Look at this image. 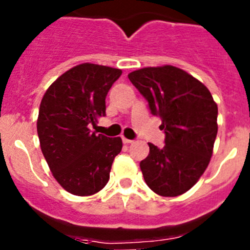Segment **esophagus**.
<instances>
[{
    "label": "esophagus",
    "instance_id": "1",
    "mask_svg": "<svg viewBox=\"0 0 250 250\" xmlns=\"http://www.w3.org/2000/svg\"><path fill=\"white\" fill-rule=\"evenodd\" d=\"M121 139H123L124 144H131V143H132V140H130V139H126V138H124V136Z\"/></svg>",
    "mask_w": 250,
    "mask_h": 250
}]
</instances>
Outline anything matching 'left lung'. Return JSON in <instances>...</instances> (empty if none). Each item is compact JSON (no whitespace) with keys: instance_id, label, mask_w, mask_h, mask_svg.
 I'll return each instance as SVG.
<instances>
[{"instance_id":"left-lung-1","label":"left lung","mask_w":250,"mask_h":250,"mask_svg":"<svg viewBox=\"0 0 250 250\" xmlns=\"http://www.w3.org/2000/svg\"><path fill=\"white\" fill-rule=\"evenodd\" d=\"M161 119L165 145L150 144L140 169L145 183L161 196H178L199 180L207 169L218 132V106L195 77L174 66L145 67L127 75Z\"/></svg>"}]
</instances>
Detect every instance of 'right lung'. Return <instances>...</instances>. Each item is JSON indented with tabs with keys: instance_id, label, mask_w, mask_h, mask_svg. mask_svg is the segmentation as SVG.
<instances>
[{
	"instance_id": "right-lung-1",
	"label": "right lung",
	"mask_w": 250,
	"mask_h": 250,
	"mask_svg": "<svg viewBox=\"0 0 250 250\" xmlns=\"http://www.w3.org/2000/svg\"><path fill=\"white\" fill-rule=\"evenodd\" d=\"M119 68L83 63L70 68L43 95L37 119L41 150L59 184L74 195L98 193L109 182L120 138L91 131L106 115V95Z\"/></svg>"
}]
</instances>
